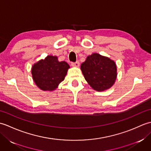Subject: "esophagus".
<instances>
[{
    "label": "esophagus",
    "instance_id": "34e87169",
    "mask_svg": "<svg viewBox=\"0 0 151 151\" xmlns=\"http://www.w3.org/2000/svg\"><path fill=\"white\" fill-rule=\"evenodd\" d=\"M71 65L73 67H78L80 65V63L78 62H76L75 63H71Z\"/></svg>",
    "mask_w": 151,
    "mask_h": 151
}]
</instances>
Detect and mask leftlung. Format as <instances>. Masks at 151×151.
Wrapping results in <instances>:
<instances>
[{"instance_id": "8db88e82", "label": "left lung", "mask_w": 151, "mask_h": 151, "mask_svg": "<svg viewBox=\"0 0 151 151\" xmlns=\"http://www.w3.org/2000/svg\"><path fill=\"white\" fill-rule=\"evenodd\" d=\"M81 69L88 84L97 91L110 89L117 78V65L114 61L98 53L86 58Z\"/></svg>"}]
</instances>
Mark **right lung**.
Returning a JSON list of instances; mask_svg holds the SVG:
<instances>
[{"instance_id":"obj_1","label":"right lung","mask_w":151,"mask_h":151,"mask_svg":"<svg viewBox=\"0 0 151 151\" xmlns=\"http://www.w3.org/2000/svg\"><path fill=\"white\" fill-rule=\"evenodd\" d=\"M69 68L66 62H59L57 56L49 55L34 63L31 73L38 88L43 91H52L63 81Z\"/></svg>"}]
</instances>
